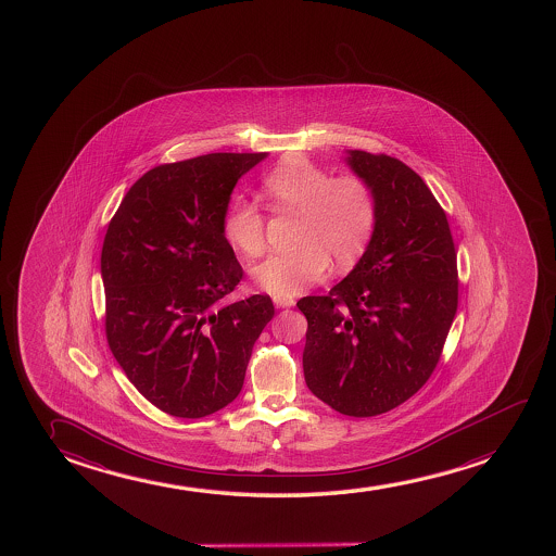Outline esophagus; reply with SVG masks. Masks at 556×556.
Here are the masks:
<instances>
[{
  "label": "esophagus",
  "instance_id": "1",
  "mask_svg": "<svg viewBox=\"0 0 556 556\" xmlns=\"http://www.w3.org/2000/svg\"><path fill=\"white\" fill-rule=\"evenodd\" d=\"M273 301L276 308H288V306H293V303H295L293 299L286 298V295H274Z\"/></svg>",
  "mask_w": 556,
  "mask_h": 556
}]
</instances>
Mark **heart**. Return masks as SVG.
Segmentation results:
<instances>
[{"instance_id": "heart-1", "label": "heart", "mask_w": 556, "mask_h": 556, "mask_svg": "<svg viewBox=\"0 0 556 556\" xmlns=\"http://www.w3.org/2000/svg\"><path fill=\"white\" fill-rule=\"evenodd\" d=\"M263 194L274 212L299 215V248L270 255L251 268V278L261 290L295 295L326 276L329 258L337 268H346L368 248L377 204L374 190L362 177H333L306 160H288L266 173ZM223 232L245 257H257L265 250V219L248 200L236 198L228 205Z\"/></svg>"}]
</instances>
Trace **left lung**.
I'll use <instances>...</instances> for the list:
<instances>
[{"label":"left lung","instance_id":"1","mask_svg":"<svg viewBox=\"0 0 556 556\" xmlns=\"http://www.w3.org/2000/svg\"><path fill=\"white\" fill-rule=\"evenodd\" d=\"M376 194L374 235L328 295L299 299L314 396L351 417L400 406L427 383L457 313V255L425 180L396 157L346 150Z\"/></svg>","mask_w":556,"mask_h":556}]
</instances>
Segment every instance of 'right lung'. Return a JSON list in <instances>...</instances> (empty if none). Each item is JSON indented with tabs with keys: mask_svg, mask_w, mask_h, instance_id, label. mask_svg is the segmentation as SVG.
I'll return each mask as SVG.
<instances>
[{
	"mask_svg": "<svg viewBox=\"0 0 556 556\" xmlns=\"http://www.w3.org/2000/svg\"><path fill=\"white\" fill-rule=\"evenodd\" d=\"M268 156L205 154L157 165L127 190L101 253L106 339L144 399L198 419L242 391L268 295L225 303L243 270L223 232L242 175Z\"/></svg>",
	"mask_w": 556,
	"mask_h": 556,
	"instance_id": "obj_1",
	"label": "right lung"
}]
</instances>
